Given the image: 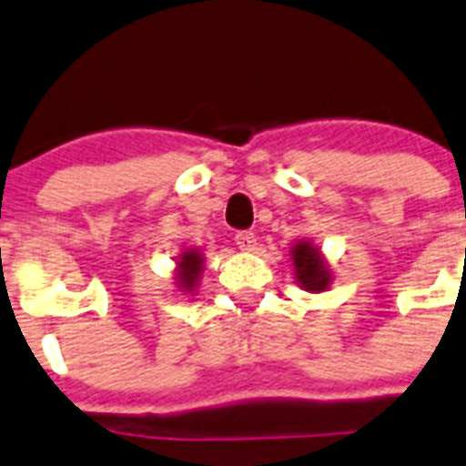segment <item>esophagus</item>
<instances>
[{
	"instance_id": "1",
	"label": "esophagus",
	"mask_w": 466,
	"mask_h": 466,
	"mask_svg": "<svg viewBox=\"0 0 466 466\" xmlns=\"http://www.w3.org/2000/svg\"><path fill=\"white\" fill-rule=\"evenodd\" d=\"M234 241L241 250H253L256 248V234L253 232H237L234 234Z\"/></svg>"
}]
</instances>
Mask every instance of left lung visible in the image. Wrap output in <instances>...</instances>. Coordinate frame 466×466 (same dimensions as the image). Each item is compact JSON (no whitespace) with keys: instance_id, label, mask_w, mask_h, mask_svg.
<instances>
[{"instance_id":"left-lung-1","label":"left lung","mask_w":466,"mask_h":466,"mask_svg":"<svg viewBox=\"0 0 466 466\" xmlns=\"http://www.w3.org/2000/svg\"><path fill=\"white\" fill-rule=\"evenodd\" d=\"M290 260H293L295 279L300 283L305 290H311V293H321L330 286L333 277L329 272V265L321 258L319 248L309 244V241H298L290 250Z\"/></svg>"}]
</instances>
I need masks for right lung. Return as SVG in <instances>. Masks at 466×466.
<instances>
[{"label": "right lung", "mask_w": 466, "mask_h": 466, "mask_svg": "<svg viewBox=\"0 0 466 466\" xmlns=\"http://www.w3.org/2000/svg\"><path fill=\"white\" fill-rule=\"evenodd\" d=\"M176 281L177 289L194 290L197 281H199L201 272H204V256L197 248H185L176 262Z\"/></svg>", "instance_id": "right-lung-1"}]
</instances>
